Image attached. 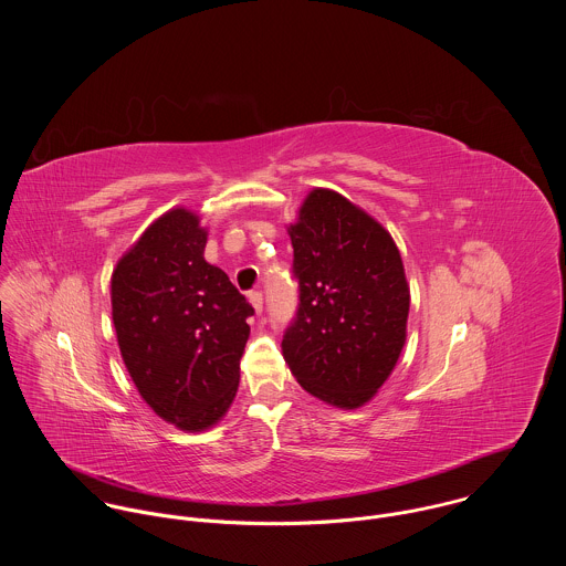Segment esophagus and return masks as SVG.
<instances>
[{
	"mask_svg": "<svg viewBox=\"0 0 566 566\" xmlns=\"http://www.w3.org/2000/svg\"><path fill=\"white\" fill-rule=\"evenodd\" d=\"M248 301H250V305L254 307L256 314L263 312V294L261 292H248Z\"/></svg>",
	"mask_w": 566,
	"mask_h": 566,
	"instance_id": "34e87169",
	"label": "esophagus"
}]
</instances>
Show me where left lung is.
<instances>
[{
    "instance_id": "left-lung-1",
    "label": "left lung",
    "mask_w": 566,
    "mask_h": 566,
    "mask_svg": "<svg viewBox=\"0 0 566 566\" xmlns=\"http://www.w3.org/2000/svg\"><path fill=\"white\" fill-rule=\"evenodd\" d=\"M298 307L283 333L296 381L337 407L370 401L405 344L409 287L390 233L328 189H314L294 227Z\"/></svg>"
}]
</instances>
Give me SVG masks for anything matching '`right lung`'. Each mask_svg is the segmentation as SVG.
Instances as JSON below:
<instances>
[{
  "instance_id": "obj_1",
  "label": "right lung",
  "mask_w": 566,
  "mask_h": 566,
  "mask_svg": "<svg viewBox=\"0 0 566 566\" xmlns=\"http://www.w3.org/2000/svg\"><path fill=\"white\" fill-rule=\"evenodd\" d=\"M205 243L198 218L174 209L111 279L124 364L144 401L185 431L211 427L233 403L254 314L227 272L205 261Z\"/></svg>"
}]
</instances>
